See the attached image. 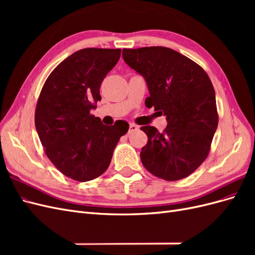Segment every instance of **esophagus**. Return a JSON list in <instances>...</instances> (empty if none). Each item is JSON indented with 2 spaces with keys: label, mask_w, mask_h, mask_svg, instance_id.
<instances>
[{
  "label": "esophagus",
  "mask_w": 255,
  "mask_h": 255,
  "mask_svg": "<svg viewBox=\"0 0 255 255\" xmlns=\"http://www.w3.org/2000/svg\"><path fill=\"white\" fill-rule=\"evenodd\" d=\"M136 129H138V127H137L136 125H134V123H130V125H129V128H128V133L135 132Z\"/></svg>",
  "instance_id": "34e87169"
}]
</instances>
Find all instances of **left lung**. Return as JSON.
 I'll list each match as a JSON object with an SVG mask.
<instances>
[{
  "label": "left lung",
  "instance_id": "left-lung-1",
  "mask_svg": "<svg viewBox=\"0 0 255 255\" xmlns=\"http://www.w3.org/2000/svg\"><path fill=\"white\" fill-rule=\"evenodd\" d=\"M122 56L148 85L145 106L164 114L168 122L161 133L151 126L140 128L148 135L141 163L159 179L182 180L211 150L218 127L213 84L201 66L166 47L123 49Z\"/></svg>",
  "mask_w": 255,
  "mask_h": 255
}]
</instances>
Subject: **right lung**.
Wrapping results in <instances>:
<instances>
[{"mask_svg": "<svg viewBox=\"0 0 255 255\" xmlns=\"http://www.w3.org/2000/svg\"><path fill=\"white\" fill-rule=\"evenodd\" d=\"M121 49L76 51L44 82L35 111V126L45 155L64 175L87 182L109 168L128 125L105 126L90 111L101 100L100 86L118 63Z\"/></svg>", "mask_w": 255, "mask_h": 255, "instance_id": "add662e5", "label": "right lung"}]
</instances>
